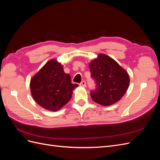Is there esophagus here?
Masks as SVG:
<instances>
[{"label": "esophagus", "instance_id": "obj_1", "mask_svg": "<svg viewBox=\"0 0 160 160\" xmlns=\"http://www.w3.org/2000/svg\"><path fill=\"white\" fill-rule=\"evenodd\" d=\"M79 86L80 87H83V88H85V87H86V82L85 81H81V83H79Z\"/></svg>", "mask_w": 160, "mask_h": 160}]
</instances>
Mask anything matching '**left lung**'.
I'll use <instances>...</instances> for the list:
<instances>
[{"mask_svg":"<svg viewBox=\"0 0 160 160\" xmlns=\"http://www.w3.org/2000/svg\"><path fill=\"white\" fill-rule=\"evenodd\" d=\"M89 67L97 87L90 93L93 101L101 105L109 106L122 99L129 85V77L126 70L103 53L92 61Z\"/></svg>","mask_w":160,"mask_h":160,"instance_id":"1","label":"left lung"}]
</instances>
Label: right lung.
<instances>
[{
  "mask_svg": "<svg viewBox=\"0 0 160 160\" xmlns=\"http://www.w3.org/2000/svg\"><path fill=\"white\" fill-rule=\"evenodd\" d=\"M78 85L71 83V76L56 59L48 61L34 75L30 82L33 99L41 107L57 111L69 102L72 91Z\"/></svg>",
  "mask_w": 160,
  "mask_h": 160,
  "instance_id": "add662e5",
  "label": "right lung"
}]
</instances>
